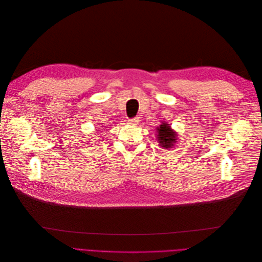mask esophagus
Instances as JSON below:
<instances>
[{"label": "esophagus", "mask_w": 262, "mask_h": 262, "mask_svg": "<svg viewBox=\"0 0 262 262\" xmlns=\"http://www.w3.org/2000/svg\"><path fill=\"white\" fill-rule=\"evenodd\" d=\"M139 121H140L139 117H134V118L129 119V123H131V124H136V123H139Z\"/></svg>", "instance_id": "esophagus-1"}]
</instances>
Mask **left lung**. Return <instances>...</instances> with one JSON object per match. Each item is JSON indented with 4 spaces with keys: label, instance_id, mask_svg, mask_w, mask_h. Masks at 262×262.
Here are the masks:
<instances>
[{
    "label": "left lung",
    "instance_id": "1",
    "mask_svg": "<svg viewBox=\"0 0 262 262\" xmlns=\"http://www.w3.org/2000/svg\"><path fill=\"white\" fill-rule=\"evenodd\" d=\"M157 140L161 147L171 148L177 142V134L168 126L167 123H161V126L157 128Z\"/></svg>",
    "mask_w": 262,
    "mask_h": 262
}]
</instances>
